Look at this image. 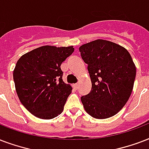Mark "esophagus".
Masks as SVG:
<instances>
[{
    "label": "esophagus",
    "instance_id": "esophagus-1",
    "mask_svg": "<svg viewBox=\"0 0 149 149\" xmlns=\"http://www.w3.org/2000/svg\"><path fill=\"white\" fill-rule=\"evenodd\" d=\"M72 86H73V88H74V89H78L79 85H78V83H76V84H73V85H72Z\"/></svg>",
    "mask_w": 149,
    "mask_h": 149
}]
</instances>
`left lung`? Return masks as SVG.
Returning a JSON list of instances; mask_svg holds the SVG:
<instances>
[{"instance_id": "1", "label": "left lung", "mask_w": 149, "mask_h": 149, "mask_svg": "<svg viewBox=\"0 0 149 149\" xmlns=\"http://www.w3.org/2000/svg\"><path fill=\"white\" fill-rule=\"evenodd\" d=\"M88 64L92 89L81 97L85 111L96 119L116 115L131 96L136 67L124 47L108 40H96L79 47Z\"/></svg>"}]
</instances>
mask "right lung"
<instances>
[{
    "label": "right lung",
    "instance_id": "1",
    "mask_svg": "<svg viewBox=\"0 0 149 149\" xmlns=\"http://www.w3.org/2000/svg\"><path fill=\"white\" fill-rule=\"evenodd\" d=\"M74 50L71 47L42 46L22 55L13 78L22 104L40 119H53L62 113L72 87L63 81L61 69Z\"/></svg>",
    "mask_w": 149,
    "mask_h": 149
}]
</instances>
